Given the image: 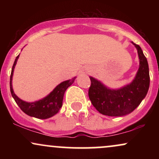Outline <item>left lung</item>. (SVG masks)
<instances>
[{
    "label": "left lung",
    "mask_w": 159,
    "mask_h": 159,
    "mask_svg": "<svg viewBox=\"0 0 159 159\" xmlns=\"http://www.w3.org/2000/svg\"><path fill=\"white\" fill-rule=\"evenodd\" d=\"M138 50L140 67L130 84L119 90H110L101 82L90 77L91 84L88 95L91 103L102 114L121 116L130 114L145 98L149 87V66L143 51L132 42Z\"/></svg>",
    "instance_id": "obj_1"
}]
</instances>
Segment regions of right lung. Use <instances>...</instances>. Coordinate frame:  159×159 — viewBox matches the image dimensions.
<instances>
[{"mask_svg":"<svg viewBox=\"0 0 159 159\" xmlns=\"http://www.w3.org/2000/svg\"><path fill=\"white\" fill-rule=\"evenodd\" d=\"M19 57V54L16 57L15 61H14L10 81V92L12 96L15 99L16 104L25 114L30 116L38 118V119H47V118L54 116L59 111L60 108L62 107L65 91L69 86L73 84L75 78L62 82L59 85L57 86L48 96H47L43 99L35 102H26L17 97V96L14 93L12 87V75H13V70Z\"/></svg>","mask_w":159,"mask_h":159,"instance_id":"right-lung-1","label":"right lung"}]
</instances>
